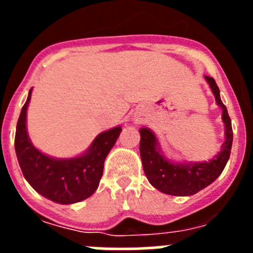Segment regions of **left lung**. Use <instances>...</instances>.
Wrapping results in <instances>:
<instances>
[{
    "label": "left lung",
    "instance_id": "obj_1",
    "mask_svg": "<svg viewBox=\"0 0 253 253\" xmlns=\"http://www.w3.org/2000/svg\"><path fill=\"white\" fill-rule=\"evenodd\" d=\"M210 88L215 96L218 106L222 109L224 123L225 139L220 152L211 160L205 162H172L162 153L160 142L153 131L148 128H140L139 152L144 173L149 184L161 193L175 196H190L209 186L219 177L231 156L233 130L227 107L220 100V93L214 78L205 76Z\"/></svg>",
    "mask_w": 253,
    "mask_h": 253
}]
</instances>
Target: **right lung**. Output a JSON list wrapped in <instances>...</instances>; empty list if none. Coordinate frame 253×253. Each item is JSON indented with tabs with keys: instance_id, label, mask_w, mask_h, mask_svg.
I'll return each mask as SVG.
<instances>
[{
	"instance_id": "obj_1",
	"label": "right lung",
	"mask_w": 253,
	"mask_h": 253,
	"mask_svg": "<svg viewBox=\"0 0 253 253\" xmlns=\"http://www.w3.org/2000/svg\"><path fill=\"white\" fill-rule=\"evenodd\" d=\"M30 97L31 90L20 113L15 135V151L22 175L37 193L58 204H75L90 198L99 186L105 158L119 138L122 126L102 131L78 157H49L33 146L28 135L26 110Z\"/></svg>"
}]
</instances>
